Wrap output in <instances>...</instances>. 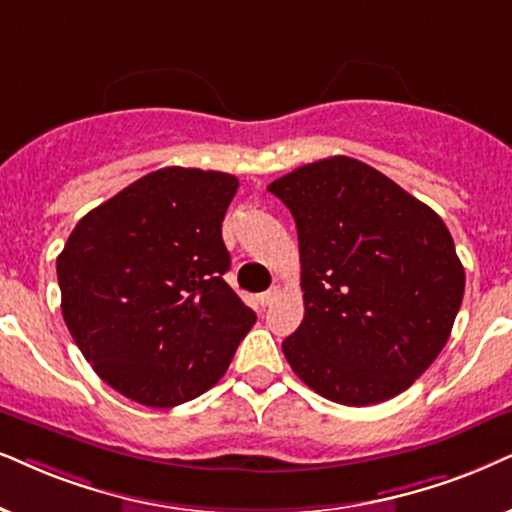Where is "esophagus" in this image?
<instances>
[{"label":"esophagus","instance_id":"34e87169","mask_svg":"<svg viewBox=\"0 0 512 512\" xmlns=\"http://www.w3.org/2000/svg\"><path fill=\"white\" fill-rule=\"evenodd\" d=\"M276 295H278V290H276V288H271V290H264V293L257 295V302H260L262 307H269V304L276 300Z\"/></svg>","mask_w":512,"mask_h":512}]
</instances>
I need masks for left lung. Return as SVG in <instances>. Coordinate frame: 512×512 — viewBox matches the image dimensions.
<instances>
[{"label": "left lung", "instance_id": "left-lung-1", "mask_svg": "<svg viewBox=\"0 0 512 512\" xmlns=\"http://www.w3.org/2000/svg\"><path fill=\"white\" fill-rule=\"evenodd\" d=\"M267 189L297 226L304 319L283 354L304 385L345 406L397 397L449 340L465 290L435 210L347 155Z\"/></svg>", "mask_w": 512, "mask_h": 512}]
</instances>
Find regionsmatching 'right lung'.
<instances>
[{
    "instance_id": "1",
    "label": "right lung",
    "mask_w": 512,
    "mask_h": 512,
    "mask_svg": "<svg viewBox=\"0 0 512 512\" xmlns=\"http://www.w3.org/2000/svg\"><path fill=\"white\" fill-rule=\"evenodd\" d=\"M238 179L163 167L87 212L56 260L61 312L96 375L137 404L208 392L255 323L222 241Z\"/></svg>"
}]
</instances>
